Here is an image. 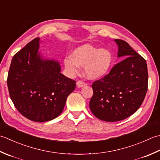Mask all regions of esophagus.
Returning <instances> with one entry per match:
<instances>
[{
    "mask_svg": "<svg viewBox=\"0 0 160 160\" xmlns=\"http://www.w3.org/2000/svg\"><path fill=\"white\" fill-rule=\"evenodd\" d=\"M85 86H86V83L82 81H78L77 82V86L78 88H82Z\"/></svg>",
    "mask_w": 160,
    "mask_h": 160,
    "instance_id": "esophagus-1",
    "label": "esophagus"
}]
</instances>
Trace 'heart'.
Listing matches in <instances>:
<instances>
[{
    "label": "heart",
    "mask_w": 160,
    "mask_h": 160,
    "mask_svg": "<svg viewBox=\"0 0 160 160\" xmlns=\"http://www.w3.org/2000/svg\"><path fill=\"white\" fill-rule=\"evenodd\" d=\"M112 63V55L107 49H99L90 44H84L74 49L71 57L64 60V66L71 75L84 67V73L90 79H97L105 76Z\"/></svg>",
    "instance_id": "1"
}]
</instances>
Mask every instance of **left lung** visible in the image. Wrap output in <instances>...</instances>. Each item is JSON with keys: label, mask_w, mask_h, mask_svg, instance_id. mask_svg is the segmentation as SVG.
<instances>
[{"label": "left lung", "mask_w": 160, "mask_h": 160, "mask_svg": "<svg viewBox=\"0 0 160 160\" xmlns=\"http://www.w3.org/2000/svg\"><path fill=\"white\" fill-rule=\"evenodd\" d=\"M122 59L102 79L92 83L90 108L102 121L125 119L139 109L148 89L146 61L126 41L115 39Z\"/></svg>", "instance_id": "8db88e82"}]
</instances>
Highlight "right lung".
I'll list each match as a JSON object with an SVG mask.
<instances>
[{"label": "right lung", "instance_id": "add662e5", "mask_svg": "<svg viewBox=\"0 0 160 160\" xmlns=\"http://www.w3.org/2000/svg\"><path fill=\"white\" fill-rule=\"evenodd\" d=\"M35 38L13 57L8 77L10 98L16 108L36 122L54 119L63 112L76 81L61 73L58 61L48 59Z\"/></svg>", "mask_w": 160, "mask_h": 160}]
</instances>
